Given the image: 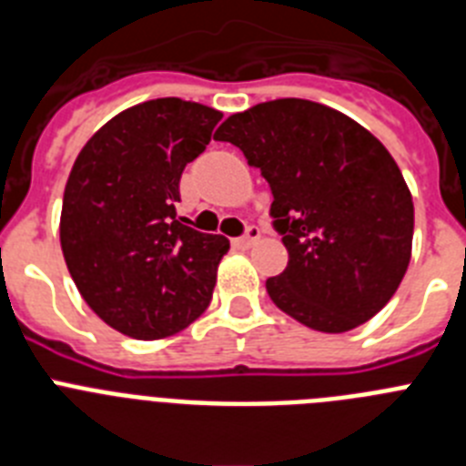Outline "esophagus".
Returning <instances> with one entry per match:
<instances>
[{"mask_svg": "<svg viewBox=\"0 0 466 466\" xmlns=\"http://www.w3.org/2000/svg\"><path fill=\"white\" fill-rule=\"evenodd\" d=\"M258 238H261V230H258V226H247L245 236L236 238V240H233V245L240 247V249H249V247L257 245Z\"/></svg>", "mask_w": 466, "mask_h": 466, "instance_id": "34e87169", "label": "esophagus"}]
</instances>
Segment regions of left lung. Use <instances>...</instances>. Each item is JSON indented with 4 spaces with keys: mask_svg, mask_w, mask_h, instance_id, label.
<instances>
[{
    "mask_svg": "<svg viewBox=\"0 0 466 466\" xmlns=\"http://www.w3.org/2000/svg\"><path fill=\"white\" fill-rule=\"evenodd\" d=\"M236 144L273 191L289 263L266 289L315 331L369 322L399 289L413 245V198L390 151L319 102L284 97L233 114L214 133Z\"/></svg>",
    "mask_w": 466,
    "mask_h": 466,
    "instance_id": "left-lung-1",
    "label": "left lung"
}]
</instances>
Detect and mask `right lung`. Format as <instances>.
Here are the masks:
<instances>
[{"label": "right lung", "instance_id": "obj_1", "mask_svg": "<svg viewBox=\"0 0 466 466\" xmlns=\"http://www.w3.org/2000/svg\"><path fill=\"white\" fill-rule=\"evenodd\" d=\"M221 111L158 97L121 111L74 160L60 245L76 289L111 329L137 340L187 329L212 300L230 242L177 217L179 179Z\"/></svg>", "mask_w": 466, "mask_h": 466}]
</instances>
